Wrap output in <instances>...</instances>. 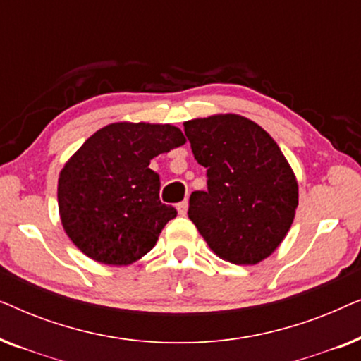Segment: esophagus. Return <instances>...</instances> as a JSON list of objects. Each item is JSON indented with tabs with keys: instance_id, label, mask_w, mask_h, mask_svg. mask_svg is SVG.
I'll use <instances>...</instances> for the list:
<instances>
[{
	"instance_id": "obj_1",
	"label": "esophagus",
	"mask_w": 361,
	"mask_h": 361,
	"mask_svg": "<svg viewBox=\"0 0 361 361\" xmlns=\"http://www.w3.org/2000/svg\"><path fill=\"white\" fill-rule=\"evenodd\" d=\"M187 209H189V202H187V200L180 202V204L177 205V212H179V215H185Z\"/></svg>"
}]
</instances>
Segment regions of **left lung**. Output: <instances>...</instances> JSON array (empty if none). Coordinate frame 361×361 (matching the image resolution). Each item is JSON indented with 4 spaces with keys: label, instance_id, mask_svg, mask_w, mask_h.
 <instances>
[{
    "label": "left lung",
    "instance_id": "left-lung-1",
    "mask_svg": "<svg viewBox=\"0 0 361 361\" xmlns=\"http://www.w3.org/2000/svg\"><path fill=\"white\" fill-rule=\"evenodd\" d=\"M184 131L207 167V192H192L189 219L219 258L258 264L294 221L299 185L293 167L269 133L235 113L189 120Z\"/></svg>",
    "mask_w": 361,
    "mask_h": 361
}]
</instances>
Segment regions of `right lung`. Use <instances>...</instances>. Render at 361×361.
<instances>
[{"label": "right lung", "instance_id": "add662e5", "mask_svg": "<svg viewBox=\"0 0 361 361\" xmlns=\"http://www.w3.org/2000/svg\"><path fill=\"white\" fill-rule=\"evenodd\" d=\"M185 141L169 123L118 121L93 133L59 174V215L72 243L110 266L133 264L149 253L177 215L159 200L151 159Z\"/></svg>", "mask_w": 361, "mask_h": 361}]
</instances>
